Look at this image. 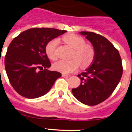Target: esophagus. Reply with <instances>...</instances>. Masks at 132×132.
<instances>
[{
    "mask_svg": "<svg viewBox=\"0 0 132 132\" xmlns=\"http://www.w3.org/2000/svg\"><path fill=\"white\" fill-rule=\"evenodd\" d=\"M70 76H71L70 75L64 74V73H63V74H62V77H64V78H69Z\"/></svg>",
    "mask_w": 132,
    "mask_h": 132,
    "instance_id": "34e87169",
    "label": "esophagus"
}]
</instances>
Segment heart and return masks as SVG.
<instances>
[{"instance_id":"b5f03b06","label":"heart","mask_w":132,"mask_h":132,"mask_svg":"<svg viewBox=\"0 0 132 132\" xmlns=\"http://www.w3.org/2000/svg\"><path fill=\"white\" fill-rule=\"evenodd\" d=\"M65 42L74 49L72 58L70 61L60 60L53 64V69L63 73H69L75 71L80 66V62L82 66H88L93 62L95 55V51L92 45L85 44V40L80 36L75 34H69L63 38ZM59 41L53 39L50 41L45 47V52L50 59H57L56 49Z\"/></svg>"}]
</instances>
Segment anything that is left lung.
<instances>
[{"label":"left lung","mask_w":132,"mask_h":132,"mask_svg":"<svg viewBox=\"0 0 132 132\" xmlns=\"http://www.w3.org/2000/svg\"><path fill=\"white\" fill-rule=\"evenodd\" d=\"M95 51L89 67L77 76L79 87L72 89L81 103L94 106L108 98L118 85L122 75V60L118 51L106 38L90 31H81Z\"/></svg>","instance_id":"8db88e82"}]
</instances>
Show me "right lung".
Listing matches in <instances>:
<instances>
[{
	"label": "right lung",
	"mask_w": 132,
	"mask_h": 132,
	"mask_svg": "<svg viewBox=\"0 0 132 132\" xmlns=\"http://www.w3.org/2000/svg\"><path fill=\"white\" fill-rule=\"evenodd\" d=\"M66 31L34 28L23 31L12 41L4 59L5 69L10 84L21 96L27 98L44 96L61 77L59 72L47 70L51 63L45 47L50 41Z\"/></svg>",
	"instance_id": "1"
}]
</instances>
